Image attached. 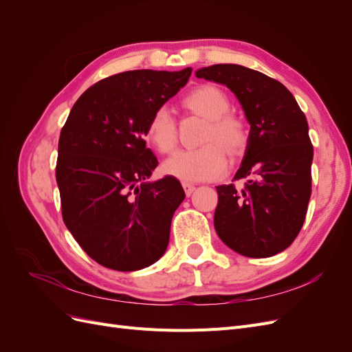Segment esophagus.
I'll return each instance as SVG.
<instances>
[{"instance_id": "esophagus-1", "label": "esophagus", "mask_w": 352, "mask_h": 352, "mask_svg": "<svg viewBox=\"0 0 352 352\" xmlns=\"http://www.w3.org/2000/svg\"><path fill=\"white\" fill-rule=\"evenodd\" d=\"M182 186H184V189H185V194H186V197H190V195H192V192L195 190V186H194L192 184H186V182H184V184H182Z\"/></svg>"}]
</instances>
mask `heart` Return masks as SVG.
Instances as JSON below:
<instances>
[{
    "instance_id": "1",
    "label": "heart",
    "mask_w": 352,
    "mask_h": 352,
    "mask_svg": "<svg viewBox=\"0 0 352 352\" xmlns=\"http://www.w3.org/2000/svg\"><path fill=\"white\" fill-rule=\"evenodd\" d=\"M184 105L208 120L201 142L194 150H179L162 164V172L184 182L212 180L226 173L230 157L241 155L248 144L247 124L230 114L228 95L212 85H201L184 98ZM145 136L160 153L173 150L177 124L167 107H157L145 126Z\"/></svg>"
}]
</instances>
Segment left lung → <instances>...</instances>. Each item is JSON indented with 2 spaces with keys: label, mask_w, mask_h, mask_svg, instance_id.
Masks as SVG:
<instances>
[{
  "label": "left lung",
  "mask_w": 352,
  "mask_h": 352,
  "mask_svg": "<svg viewBox=\"0 0 352 352\" xmlns=\"http://www.w3.org/2000/svg\"><path fill=\"white\" fill-rule=\"evenodd\" d=\"M197 78L236 95L251 124L247 150L233 180L217 186L214 228L230 250L251 258L282 252L300 233L311 197L313 145L305 114L283 85L239 65H214Z\"/></svg>",
  "instance_id": "obj_1"
}]
</instances>
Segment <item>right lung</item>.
I'll use <instances>...</instances> for the list:
<instances>
[{"mask_svg": "<svg viewBox=\"0 0 352 352\" xmlns=\"http://www.w3.org/2000/svg\"><path fill=\"white\" fill-rule=\"evenodd\" d=\"M190 73L113 74L80 95L63 126L56 166L63 220L104 267L141 270L167 248L185 192L172 176L146 182L158 162L144 136L151 113L185 87Z\"/></svg>", "mask_w": 352, "mask_h": 352, "instance_id": "add662e5", "label": "right lung"}]
</instances>
